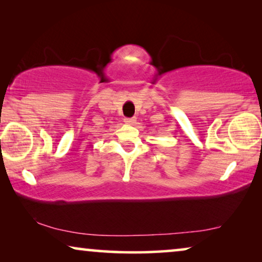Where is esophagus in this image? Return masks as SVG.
Wrapping results in <instances>:
<instances>
[{
    "mask_svg": "<svg viewBox=\"0 0 262 262\" xmlns=\"http://www.w3.org/2000/svg\"><path fill=\"white\" fill-rule=\"evenodd\" d=\"M136 118H126V119H125V123L126 124H130V125H135L136 124Z\"/></svg>",
    "mask_w": 262,
    "mask_h": 262,
    "instance_id": "esophagus-1",
    "label": "esophagus"
}]
</instances>
